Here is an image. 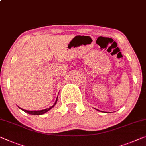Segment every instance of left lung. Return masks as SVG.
Segmentation results:
<instances>
[{
  "mask_svg": "<svg viewBox=\"0 0 146 146\" xmlns=\"http://www.w3.org/2000/svg\"><path fill=\"white\" fill-rule=\"evenodd\" d=\"M98 111H99V110H98Z\"/></svg>",
  "mask_w": 146,
  "mask_h": 146,
  "instance_id": "1",
  "label": "left lung"
}]
</instances>
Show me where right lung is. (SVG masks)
Returning a JSON list of instances; mask_svg holds the SVG:
<instances>
[{"instance_id": "obj_1", "label": "right lung", "mask_w": 146, "mask_h": 146, "mask_svg": "<svg viewBox=\"0 0 146 146\" xmlns=\"http://www.w3.org/2000/svg\"><path fill=\"white\" fill-rule=\"evenodd\" d=\"M57 100H56V101H55V104H53L52 106L50 107V108H47V109L43 110H40V111H28V110H25L22 109V108H19H19L21 109V110H22L24 111L25 112H26V113H27L31 114V115H42V114H44V113H46L47 111H48L49 110H50V109L52 108L55 105V104H56V102H57Z\"/></svg>"}]
</instances>
